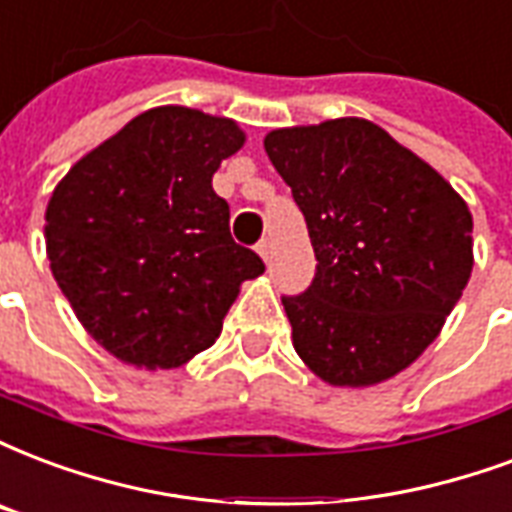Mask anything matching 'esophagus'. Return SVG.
Returning <instances> with one entry per match:
<instances>
[{
  "label": "esophagus",
  "instance_id": "34e87169",
  "mask_svg": "<svg viewBox=\"0 0 512 512\" xmlns=\"http://www.w3.org/2000/svg\"><path fill=\"white\" fill-rule=\"evenodd\" d=\"M256 251H259V256L264 261H270V253H272V242L267 240V237H264V240L259 242V245H256Z\"/></svg>",
  "mask_w": 512,
  "mask_h": 512
}]
</instances>
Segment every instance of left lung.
I'll use <instances>...</instances> for the list:
<instances>
[{"label":"left lung","instance_id":"1","mask_svg":"<svg viewBox=\"0 0 512 512\" xmlns=\"http://www.w3.org/2000/svg\"><path fill=\"white\" fill-rule=\"evenodd\" d=\"M315 251L313 283L283 297L299 359L332 386H375L426 351L472 272V215L451 183L364 118L275 129Z\"/></svg>","mask_w":512,"mask_h":512}]
</instances>
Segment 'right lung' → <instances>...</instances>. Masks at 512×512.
Returning <instances> with one entry per match:
<instances>
[{"instance_id":"1","label":"right lung","mask_w":512,"mask_h":512,"mask_svg":"<svg viewBox=\"0 0 512 512\" xmlns=\"http://www.w3.org/2000/svg\"><path fill=\"white\" fill-rule=\"evenodd\" d=\"M245 134L229 118L153 107L69 169L45 210L61 294L115 359L172 370L221 334L264 261L229 232L215 169Z\"/></svg>"}]
</instances>
